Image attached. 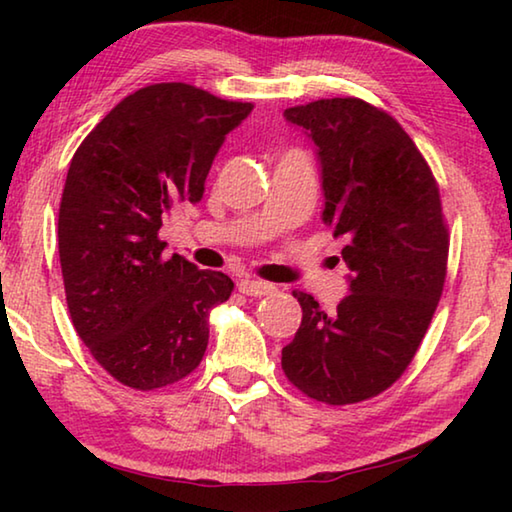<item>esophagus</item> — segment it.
Instances as JSON below:
<instances>
[{"mask_svg": "<svg viewBox=\"0 0 512 512\" xmlns=\"http://www.w3.org/2000/svg\"><path fill=\"white\" fill-rule=\"evenodd\" d=\"M239 291L246 293V296L262 298V296H268V293H273L275 287H273V284H268V282L253 280V277H246V280L239 282Z\"/></svg>", "mask_w": 512, "mask_h": 512, "instance_id": "1", "label": "esophagus"}]
</instances>
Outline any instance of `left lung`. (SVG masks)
<instances>
[{"label":"left lung","mask_w":512,"mask_h":512,"mask_svg":"<svg viewBox=\"0 0 512 512\" xmlns=\"http://www.w3.org/2000/svg\"><path fill=\"white\" fill-rule=\"evenodd\" d=\"M284 117L316 144L323 221L345 239L350 293L325 314L293 291L302 323L282 370L316 402L370 400L409 368L443 293L449 235L438 183L404 128L363 99H318Z\"/></svg>","instance_id":"left-lung-1"}]
</instances>
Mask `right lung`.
Instances as JSON below:
<instances>
[{"mask_svg":"<svg viewBox=\"0 0 512 512\" xmlns=\"http://www.w3.org/2000/svg\"><path fill=\"white\" fill-rule=\"evenodd\" d=\"M253 103L187 83H155L119 101L69 162L58 253L72 323L99 366L153 391L201 363L210 311L230 298L225 273L162 255L176 203H198L221 144Z\"/></svg>","mask_w":512,"mask_h":512,"instance_id":"right-lung-1","label":"right lung"}]
</instances>
